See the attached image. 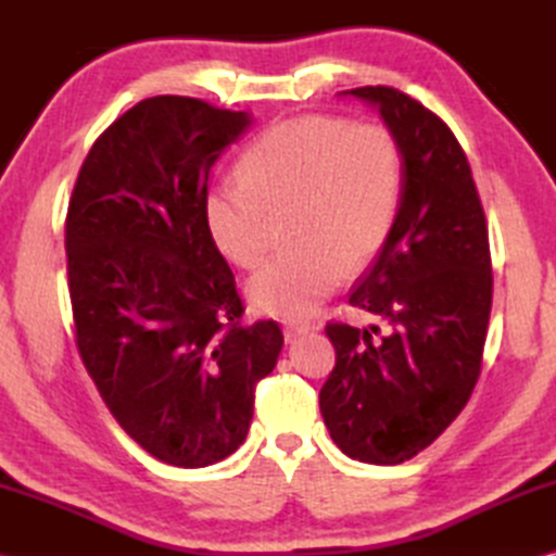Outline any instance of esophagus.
<instances>
[{"instance_id": "1", "label": "esophagus", "mask_w": 556, "mask_h": 556, "mask_svg": "<svg viewBox=\"0 0 556 556\" xmlns=\"http://www.w3.org/2000/svg\"><path fill=\"white\" fill-rule=\"evenodd\" d=\"M313 329H320V327L311 325V323H289V325L285 327V339H287V341H293V339L301 337V334L313 332Z\"/></svg>"}]
</instances>
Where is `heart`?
Segmentation results:
<instances>
[{
  "label": "heart",
  "mask_w": 556,
  "mask_h": 556,
  "mask_svg": "<svg viewBox=\"0 0 556 556\" xmlns=\"http://www.w3.org/2000/svg\"><path fill=\"white\" fill-rule=\"evenodd\" d=\"M404 152L392 128L308 114L269 126L239 160V179L212 186L203 212L212 243L236 267L260 265L279 222L291 219V253L248 281L253 308L308 315L344 271L368 267L399 215Z\"/></svg>",
  "instance_id": "1"
}]
</instances>
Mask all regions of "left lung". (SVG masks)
Returning <instances> with one entry per match:
<instances>
[{
    "label": "left lung",
    "instance_id": "1",
    "mask_svg": "<svg viewBox=\"0 0 556 556\" xmlns=\"http://www.w3.org/2000/svg\"><path fill=\"white\" fill-rule=\"evenodd\" d=\"M344 96L399 138L404 188L392 233L349 296L384 325H327L337 365L320 410L346 456L394 466L430 446L473 394L492 308L488 224L466 152L440 116L387 86Z\"/></svg>",
    "mask_w": 556,
    "mask_h": 556
}]
</instances>
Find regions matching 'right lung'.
Here are the masks:
<instances>
[{
  "label": "right lung",
  "mask_w": 556,
  "mask_h": 556,
  "mask_svg": "<svg viewBox=\"0 0 556 556\" xmlns=\"http://www.w3.org/2000/svg\"><path fill=\"white\" fill-rule=\"evenodd\" d=\"M251 124L203 100L148 98L96 140L71 193L83 365L126 434L169 466H212L243 444L255 384L285 344L275 320L241 323L203 212L212 164Z\"/></svg>",
  "instance_id": "add662e5"
}]
</instances>
